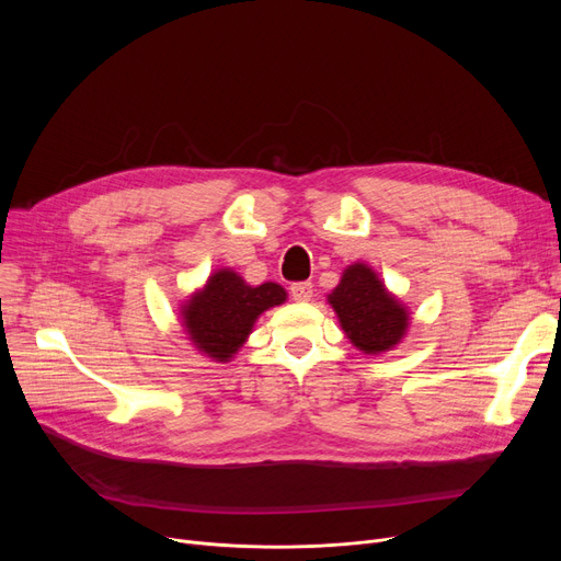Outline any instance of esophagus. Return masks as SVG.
I'll return each mask as SVG.
<instances>
[{
	"label": "esophagus",
	"instance_id": "1",
	"mask_svg": "<svg viewBox=\"0 0 561 561\" xmlns=\"http://www.w3.org/2000/svg\"><path fill=\"white\" fill-rule=\"evenodd\" d=\"M290 298L298 302H309L313 298V286L309 282H298L290 286Z\"/></svg>",
	"mask_w": 561,
	"mask_h": 561
}]
</instances>
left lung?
I'll return each instance as SVG.
<instances>
[{"label":"left lung","instance_id":"left-lung-1","mask_svg":"<svg viewBox=\"0 0 561 561\" xmlns=\"http://www.w3.org/2000/svg\"><path fill=\"white\" fill-rule=\"evenodd\" d=\"M347 339L366 355L387 352L407 330V311L364 263L343 273L341 284L330 296Z\"/></svg>","mask_w":561,"mask_h":561}]
</instances>
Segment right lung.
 I'll return each instance as SVG.
<instances>
[{"label":"right lung","mask_w":561,"mask_h":561,"mask_svg":"<svg viewBox=\"0 0 561 561\" xmlns=\"http://www.w3.org/2000/svg\"><path fill=\"white\" fill-rule=\"evenodd\" d=\"M286 300L279 284L248 286L233 271H218L186 305L184 325L191 341L216 362H227L248 339L254 320Z\"/></svg>","instance_id":"obj_1"}]
</instances>
